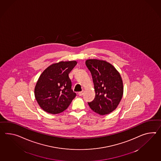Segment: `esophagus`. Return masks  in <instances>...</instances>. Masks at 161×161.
Segmentation results:
<instances>
[{
    "label": "esophagus",
    "instance_id": "esophagus-1",
    "mask_svg": "<svg viewBox=\"0 0 161 161\" xmlns=\"http://www.w3.org/2000/svg\"><path fill=\"white\" fill-rule=\"evenodd\" d=\"M78 94H79V96H82V95L84 94V91H82L81 92H79Z\"/></svg>",
    "mask_w": 161,
    "mask_h": 161
}]
</instances>
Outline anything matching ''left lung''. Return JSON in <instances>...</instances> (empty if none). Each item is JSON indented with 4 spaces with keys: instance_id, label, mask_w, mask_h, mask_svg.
Listing matches in <instances>:
<instances>
[{
    "instance_id": "left-lung-1",
    "label": "left lung",
    "mask_w": 161,
    "mask_h": 161,
    "mask_svg": "<svg viewBox=\"0 0 161 161\" xmlns=\"http://www.w3.org/2000/svg\"><path fill=\"white\" fill-rule=\"evenodd\" d=\"M86 64L92 75L95 91L94 99L88 103L97 114H109L116 109L123 94L121 75L113 65L105 60L88 59Z\"/></svg>"
}]
</instances>
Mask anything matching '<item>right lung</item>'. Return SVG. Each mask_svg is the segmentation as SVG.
Listing matches in <instances>:
<instances>
[{
	"label": "right lung",
	"mask_w": 161,
	"mask_h": 161,
	"mask_svg": "<svg viewBox=\"0 0 161 161\" xmlns=\"http://www.w3.org/2000/svg\"><path fill=\"white\" fill-rule=\"evenodd\" d=\"M77 63L73 60L52 64L39 76L34 93L36 101L44 111L51 114L61 113L75 97L69 74Z\"/></svg>",
	"instance_id": "add662e5"
}]
</instances>
